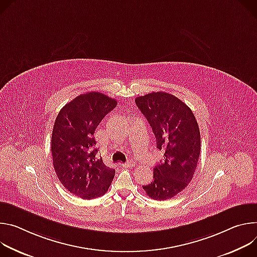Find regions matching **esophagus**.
Segmentation results:
<instances>
[{"label": "esophagus", "instance_id": "obj_1", "mask_svg": "<svg viewBox=\"0 0 257 257\" xmlns=\"http://www.w3.org/2000/svg\"><path fill=\"white\" fill-rule=\"evenodd\" d=\"M136 165V162H135V160H133V159H130L123 166H125V167H134Z\"/></svg>", "mask_w": 257, "mask_h": 257}]
</instances>
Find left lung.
<instances>
[{
    "mask_svg": "<svg viewBox=\"0 0 257 257\" xmlns=\"http://www.w3.org/2000/svg\"><path fill=\"white\" fill-rule=\"evenodd\" d=\"M135 101L152 127L157 148L164 151L153 181L143 189L150 198L163 201L185 190L193 179L201 151L200 131L192 110L172 94L149 93Z\"/></svg>",
    "mask_w": 257,
    "mask_h": 257,
    "instance_id": "8db88e82",
    "label": "left lung"
}]
</instances>
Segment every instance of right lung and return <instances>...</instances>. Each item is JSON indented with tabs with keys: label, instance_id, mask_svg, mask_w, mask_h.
Returning <instances> with one entry per match:
<instances>
[{
	"label": "right lung",
	"instance_id": "obj_1",
	"mask_svg": "<svg viewBox=\"0 0 257 257\" xmlns=\"http://www.w3.org/2000/svg\"><path fill=\"white\" fill-rule=\"evenodd\" d=\"M116 104L115 99L89 92L67 103L56 117L51 139L53 166L65 189L82 199L103 196L115 175V169L96 157L94 134Z\"/></svg>",
	"mask_w": 257,
	"mask_h": 257
}]
</instances>
